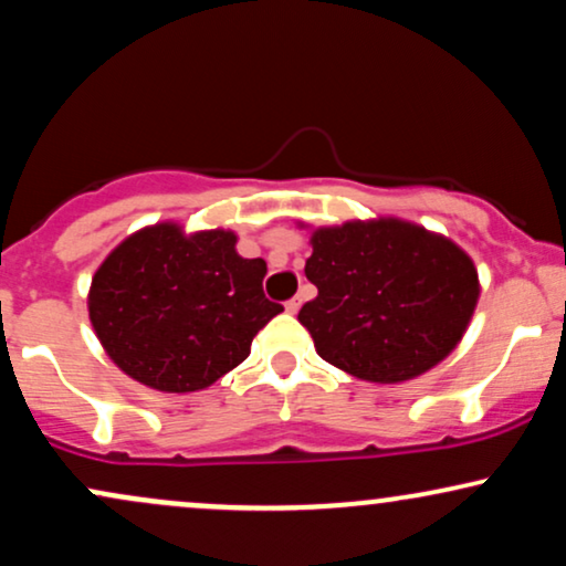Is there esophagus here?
Listing matches in <instances>:
<instances>
[{
  "instance_id": "esophagus-1",
  "label": "esophagus",
  "mask_w": 566,
  "mask_h": 566,
  "mask_svg": "<svg viewBox=\"0 0 566 566\" xmlns=\"http://www.w3.org/2000/svg\"><path fill=\"white\" fill-rule=\"evenodd\" d=\"M301 305H303V297L295 295V297H292V301L284 303V308H287L290 314H297V311H301Z\"/></svg>"
}]
</instances>
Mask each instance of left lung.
<instances>
[{
    "label": "left lung",
    "instance_id": "left-lung-1",
    "mask_svg": "<svg viewBox=\"0 0 566 566\" xmlns=\"http://www.w3.org/2000/svg\"><path fill=\"white\" fill-rule=\"evenodd\" d=\"M305 276L319 295L297 314L324 361L369 382H405L463 340L479 274L452 239L401 218L311 233Z\"/></svg>",
    "mask_w": 566,
    "mask_h": 566
}]
</instances>
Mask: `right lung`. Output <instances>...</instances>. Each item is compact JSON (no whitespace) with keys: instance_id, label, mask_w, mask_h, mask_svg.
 <instances>
[{"instance_id":"obj_1","label":"right lung","mask_w":566,"mask_h":566,"mask_svg":"<svg viewBox=\"0 0 566 566\" xmlns=\"http://www.w3.org/2000/svg\"><path fill=\"white\" fill-rule=\"evenodd\" d=\"M265 261L242 258L237 233L146 226L116 244L90 284V322L122 373L154 391L191 394L250 356L282 314L263 295Z\"/></svg>"}]
</instances>
